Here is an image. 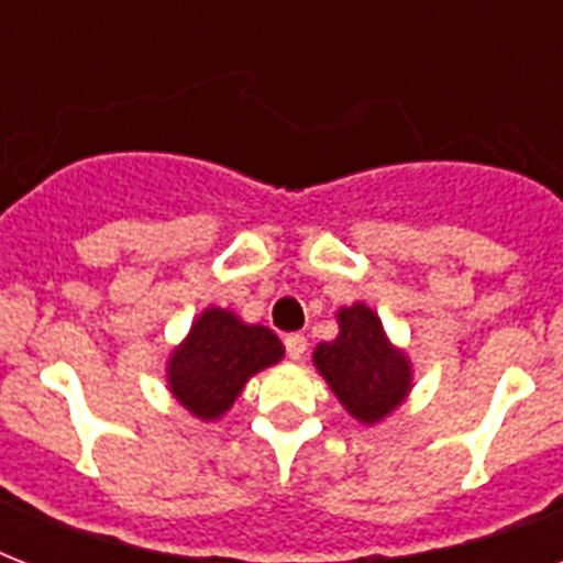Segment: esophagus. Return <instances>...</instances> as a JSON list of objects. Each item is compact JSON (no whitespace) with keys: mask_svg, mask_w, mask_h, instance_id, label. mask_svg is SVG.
Returning <instances> with one entry per match:
<instances>
[{"mask_svg":"<svg viewBox=\"0 0 563 563\" xmlns=\"http://www.w3.org/2000/svg\"><path fill=\"white\" fill-rule=\"evenodd\" d=\"M286 353H289V360H303V353H307V339L300 333H289L286 335Z\"/></svg>","mask_w":563,"mask_h":563,"instance_id":"obj_1","label":"esophagus"}]
</instances>
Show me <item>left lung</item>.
Returning <instances> with one entry per match:
<instances>
[{
	"instance_id": "obj_1",
	"label": "left lung",
	"mask_w": 563,
	"mask_h": 563,
	"mask_svg": "<svg viewBox=\"0 0 563 563\" xmlns=\"http://www.w3.org/2000/svg\"><path fill=\"white\" fill-rule=\"evenodd\" d=\"M335 321L339 335L318 344L312 362L347 415L374 427L409 397L411 362L388 342L383 321L365 303L342 307Z\"/></svg>"
}]
</instances>
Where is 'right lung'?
<instances>
[{"instance_id":"1","label":"right lung","mask_w":563,"mask_h":563,"mask_svg":"<svg viewBox=\"0 0 563 563\" xmlns=\"http://www.w3.org/2000/svg\"><path fill=\"white\" fill-rule=\"evenodd\" d=\"M280 339L263 324H245L236 312L207 307L166 362L172 397L198 420H219L245 383L283 360Z\"/></svg>"}]
</instances>
